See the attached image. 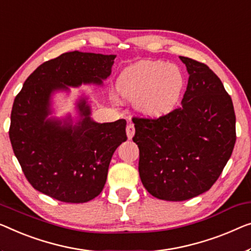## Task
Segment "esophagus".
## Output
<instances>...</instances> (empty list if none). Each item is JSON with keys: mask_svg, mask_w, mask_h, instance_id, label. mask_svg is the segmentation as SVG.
Returning <instances> with one entry per match:
<instances>
[{"mask_svg": "<svg viewBox=\"0 0 251 251\" xmlns=\"http://www.w3.org/2000/svg\"><path fill=\"white\" fill-rule=\"evenodd\" d=\"M134 133H135V127H134V125L133 124H129L126 126V134H127V137L129 138H132L133 136H134Z\"/></svg>", "mask_w": 251, "mask_h": 251, "instance_id": "1", "label": "esophagus"}]
</instances>
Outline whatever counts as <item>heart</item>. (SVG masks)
<instances>
[{
    "mask_svg": "<svg viewBox=\"0 0 251 251\" xmlns=\"http://www.w3.org/2000/svg\"><path fill=\"white\" fill-rule=\"evenodd\" d=\"M185 87L180 69L159 61H143L127 67L117 81L123 98L136 100V108L148 117H160L177 106Z\"/></svg>",
    "mask_w": 251,
    "mask_h": 251,
    "instance_id": "b5f03b06",
    "label": "heart"
}]
</instances>
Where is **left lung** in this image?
I'll return each mask as SVG.
<instances>
[{"mask_svg":"<svg viewBox=\"0 0 251 251\" xmlns=\"http://www.w3.org/2000/svg\"><path fill=\"white\" fill-rule=\"evenodd\" d=\"M189 73L181 106L158 118L134 117L138 173L159 200L181 201L211 188L232 154L235 114L219 76L180 56Z\"/></svg>","mask_w":251,"mask_h":251,"instance_id":"8db88e82","label":"left lung"}]
</instances>
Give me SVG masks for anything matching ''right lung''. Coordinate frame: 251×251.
<instances>
[{
    "label": "right lung",
    "instance_id": "add662e5",
    "mask_svg": "<svg viewBox=\"0 0 251 251\" xmlns=\"http://www.w3.org/2000/svg\"><path fill=\"white\" fill-rule=\"evenodd\" d=\"M116 55L70 51L43 63L14 99L9 136L21 169L33 188L64 203L93 200L106 184L115 150L127 140L126 121L98 124L81 100L78 126L46 119L54 90L102 83Z\"/></svg>",
    "mask_w": 251,
    "mask_h": 251
}]
</instances>
